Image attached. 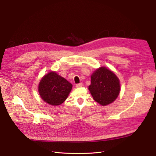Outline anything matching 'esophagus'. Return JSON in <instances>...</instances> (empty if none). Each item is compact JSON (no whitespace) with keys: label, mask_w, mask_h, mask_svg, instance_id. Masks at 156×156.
<instances>
[{"label":"esophagus","mask_w":156,"mask_h":156,"mask_svg":"<svg viewBox=\"0 0 156 156\" xmlns=\"http://www.w3.org/2000/svg\"><path fill=\"white\" fill-rule=\"evenodd\" d=\"M83 86V85H82V83H78V84H76V87H77V88H80V87H81Z\"/></svg>","instance_id":"obj_1"}]
</instances>
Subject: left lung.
<instances>
[{
  "mask_svg": "<svg viewBox=\"0 0 156 156\" xmlns=\"http://www.w3.org/2000/svg\"><path fill=\"white\" fill-rule=\"evenodd\" d=\"M88 89L94 101L102 105H106L118 97L120 91L119 81L111 71L101 67L92 74Z\"/></svg>",
  "mask_w": 156,
  "mask_h": 156,
  "instance_id": "8db88e82",
  "label": "left lung"
}]
</instances>
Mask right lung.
Returning a JSON list of instances; mask_svg holds the SVG:
<instances>
[{"label": "right lung", "instance_id": "add662e5", "mask_svg": "<svg viewBox=\"0 0 156 156\" xmlns=\"http://www.w3.org/2000/svg\"><path fill=\"white\" fill-rule=\"evenodd\" d=\"M72 85L54 71L48 73L41 80L38 92L42 99L48 104L58 105L63 103L70 93Z\"/></svg>", "mask_w": 156, "mask_h": 156}]
</instances>
